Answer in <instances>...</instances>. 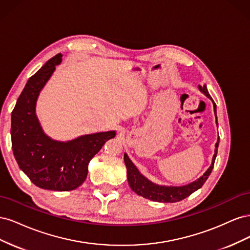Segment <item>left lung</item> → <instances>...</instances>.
I'll use <instances>...</instances> for the list:
<instances>
[{"label": "left lung", "mask_w": 250, "mask_h": 250, "mask_svg": "<svg viewBox=\"0 0 250 250\" xmlns=\"http://www.w3.org/2000/svg\"><path fill=\"white\" fill-rule=\"evenodd\" d=\"M199 90L201 93L206 95L208 99H211L210 95L208 92L207 85L204 84L203 86L199 85ZM214 105V111H215V116H216V124L218 126V121H217V115H216V104L213 101ZM219 139L215 145V154L213 156V160H211V165L209 166V168L206 171V173L203 174L201 177H199L197 180L193 181V183L186 185V186H180V187H172V186H160L153 184L152 181H150L147 179L145 176H143L142 174L139 172L137 167L133 165V163L130 161V158L128 157V155L125 153L124 154V162L127 168V179H128V184H129V187L131 188V190L137 193L138 195L142 196V197L152 200V201H157V202H177L187 198L188 196H190L192 193L195 191H197L198 188H200L203 184L206 183L207 179L208 178L209 174L211 173V170L214 168V164L215 160L217 156L218 152V146H219Z\"/></svg>", "instance_id": "8db88e82"}]
</instances>
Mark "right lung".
Instances as JSON below:
<instances>
[{"label":"right lung","mask_w":250,"mask_h":250,"mask_svg":"<svg viewBox=\"0 0 250 250\" xmlns=\"http://www.w3.org/2000/svg\"><path fill=\"white\" fill-rule=\"evenodd\" d=\"M57 54L30 77L11 115V142L21 170L32 183L51 191H72L87 176L88 163L116 131L97 132L67 142L54 141L43 132L35 113L41 90L62 62Z\"/></svg>","instance_id":"1"}]
</instances>
